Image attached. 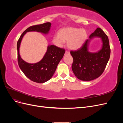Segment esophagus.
Masks as SVG:
<instances>
[{
    "mask_svg": "<svg viewBox=\"0 0 123 123\" xmlns=\"http://www.w3.org/2000/svg\"><path fill=\"white\" fill-rule=\"evenodd\" d=\"M70 54V52L69 51H66V52H65V54Z\"/></svg>",
    "mask_w": 123,
    "mask_h": 123,
    "instance_id": "esophagus-1",
    "label": "esophagus"
}]
</instances>
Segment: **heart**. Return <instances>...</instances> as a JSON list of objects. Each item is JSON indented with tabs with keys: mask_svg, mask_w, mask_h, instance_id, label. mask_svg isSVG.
I'll return each instance as SVG.
<instances>
[{
	"mask_svg": "<svg viewBox=\"0 0 123 123\" xmlns=\"http://www.w3.org/2000/svg\"><path fill=\"white\" fill-rule=\"evenodd\" d=\"M87 32L84 29L66 27L61 29L58 34L53 36L52 43L58 47H62L67 40V47L72 50L80 48L87 38Z\"/></svg>",
	"mask_w": 123,
	"mask_h": 123,
	"instance_id": "b5f03b06",
	"label": "heart"
}]
</instances>
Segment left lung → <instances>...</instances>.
<instances>
[{
  "instance_id": "8db88e82",
  "label": "left lung",
  "mask_w": 123,
  "mask_h": 123,
  "mask_svg": "<svg viewBox=\"0 0 123 123\" xmlns=\"http://www.w3.org/2000/svg\"><path fill=\"white\" fill-rule=\"evenodd\" d=\"M96 37L101 39L102 46L96 53H91L88 51L89 44ZM89 37L80 49L70 52L73 58L72 70L77 79L83 81H90L101 75L110 56L108 38L101 29L98 28Z\"/></svg>"
}]
</instances>
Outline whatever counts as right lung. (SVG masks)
I'll use <instances>...</instances> for the list:
<instances>
[{
	"mask_svg": "<svg viewBox=\"0 0 123 123\" xmlns=\"http://www.w3.org/2000/svg\"><path fill=\"white\" fill-rule=\"evenodd\" d=\"M51 26L50 23L31 26L23 33L17 43L18 62L19 68L28 79L36 83H43L51 79L59 62L64 56L65 50L49 44L42 60L34 64H31L25 62L20 56L19 49L21 42L24 36L29 32H39L44 35L49 34Z\"/></svg>",
	"mask_w": 123,
	"mask_h": 123,
	"instance_id": "1",
	"label": "right lung"
}]
</instances>
